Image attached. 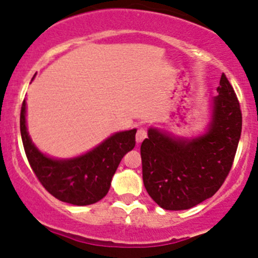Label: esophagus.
<instances>
[{
    "label": "esophagus",
    "instance_id": "1",
    "mask_svg": "<svg viewBox=\"0 0 258 258\" xmlns=\"http://www.w3.org/2000/svg\"><path fill=\"white\" fill-rule=\"evenodd\" d=\"M147 137V132H146L145 128H138L137 130V134H136V141L137 143H141L142 142L145 138Z\"/></svg>",
    "mask_w": 258,
    "mask_h": 258
}]
</instances>
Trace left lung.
Segmentation results:
<instances>
[{"mask_svg": "<svg viewBox=\"0 0 258 258\" xmlns=\"http://www.w3.org/2000/svg\"><path fill=\"white\" fill-rule=\"evenodd\" d=\"M208 131L181 140L148 130L141 145L143 184L165 210H186L213 197L229 175L242 128V113L234 88L222 74Z\"/></svg>", "mask_w": 258, "mask_h": 258, "instance_id": "8db88e82", "label": "left lung"}]
</instances>
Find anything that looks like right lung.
I'll return each mask as SVG.
<instances>
[{"instance_id":"1","label":"right lung","mask_w":258,"mask_h":258,"mask_svg":"<svg viewBox=\"0 0 258 258\" xmlns=\"http://www.w3.org/2000/svg\"><path fill=\"white\" fill-rule=\"evenodd\" d=\"M20 124L27 159L40 184L60 202L79 207L94 204L107 194L121 159L136 145V130H130L112 135L77 158L54 159L38 150L28 136L26 100L21 107Z\"/></svg>"}]
</instances>
